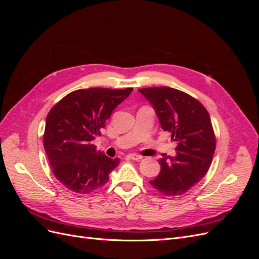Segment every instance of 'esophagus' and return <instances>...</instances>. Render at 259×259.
Instances as JSON below:
<instances>
[{"mask_svg":"<svg viewBox=\"0 0 259 259\" xmlns=\"http://www.w3.org/2000/svg\"><path fill=\"white\" fill-rule=\"evenodd\" d=\"M127 156H128L130 159H132V160H135V161H139V160H142V159H143V155L137 154V153H131V154H128Z\"/></svg>","mask_w":259,"mask_h":259,"instance_id":"34e87169","label":"esophagus"}]
</instances>
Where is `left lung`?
<instances>
[{
  "label": "left lung",
  "mask_w": 259,
  "mask_h": 259,
  "mask_svg": "<svg viewBox=\"0 0 259 259\" xmlns=\"http://www.w3.org/2000/svg\"><path fill=\"white\" fill-rule=\"evenodd\" d=\"M150 101L163 131L177 143L176 156L162 158L150 184L163 195H180L197 185L210 166L216 138L210 117L198 99L167 86L138 90Z\"/></svg>",
  "instance_id": "8db88e82"
}]
</instances>
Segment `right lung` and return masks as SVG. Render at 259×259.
I'll return each instance as SVG.
<instances>
[{"label":"right lung","instance_id":"obj_1","mask_svg":"<svg viewBox=\"0 0 259 259\" xmlns=\"http://www.w3.org/2000/svg\"><path fill=\"white\" fill-rule=\"evenodd\" d=\"M132 91V88L77 90L51 109L46 116L44 149L55 177L69 190L95 191L108 183L109 174L119 165L120 159L97 152L93 140Z\"/></svg>","mask_w":259,"mask_h":259}]
</instances>
